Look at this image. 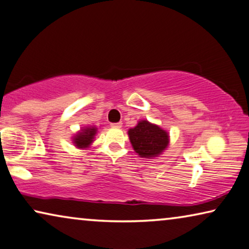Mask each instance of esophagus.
Instances as JSON below:
<instances>
[{"label":"esophagus","mask_w":249,"mask_h":249,"mask_svg":"<svg viewBox=\"0 0 249 249\" xmlns=\"http://www.w3.org/2000/svg\"><path fill=\"white\" fill-rule=\"evenodd\" d=\"M110 126H112L113 128H121L122 123H121V122H118V123H112V124H110Z\"/></svg>","instance_id":"obj_1"}]
</instances>
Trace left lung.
Returning a JSON list of instances; mask_svg holds the SVG:
<instances>
[{
	"label": "left lung",
	"instance_id": "8db88e82",
	"mask_svg": "<svg viewBox=\"0 0 249 249\" xmlns=\"http://www.w3.org/2000/svg\"><path fill=\"white\" fill-rule=\"evenodd\" d=\"M128 137L134 151L145 159L159 157L170 142L168 132L145 120L140 121L135 127L128 129Z\"/></svg>",
	"mask_w": 249,
	"mask_h": 249
}]
</instances>
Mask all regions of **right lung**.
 Instances as JSON below:
<instances>
[{
    "label": "right lung",
    "instance_id": "right-lung-1",
    "mask_svg": "<svg viewBox=\"0 0 249 249\" xmlns=\"http://www.w3.org/2000/svg\"><path fill=\"white\" fill-rule=\"evenodd\" d=\"M97 127L96 126H87V127L81 128L77 134L73 136L72 143L78 148H87L90 146L92 141L95 139Z\"/></svg>",
    "mask_w": 249,
    "mask_h": 249
}]
</instances>
